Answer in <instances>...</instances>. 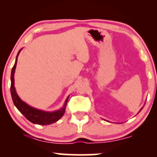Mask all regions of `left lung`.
<instances>
[{
	"mask_svg": "<svg viewBox=\"0 0 157 157\" xmlns=\"http://www.w3.org/2000/svg\"><path fill=\"white\" fill-rule=\"evenodd\" d=\"M142 109H141V110H142ZM141 110H140V111H141Z\"/></svg>",
	"mask_w": 157,
	"mask_h": 157,
	"instance_id": "left-lung-1",
	"label": "left lung"
}]
</instances>
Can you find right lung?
Wrapping results in <instances>:
<instances>
[{
    "label": "right lung",
    "instance_id": "right-lung-1",
    "mask_svg": "<svg viewBox=\"0 0 157 157\" xmlns=\"http://www.w3.org/2000/svg\"><path fill=\"white\" fill-rule=\"evenodd\" d=\"M17 53V57H16V60L15 65H14L13 68L12 69V72H11V95H12V101L14 102V105L16 106L19 111L21 112L23 116L26 117L29 121H30L34 124H37V125H50V124L54 123V122H57L63 116L65 111H66V107L67 105V102L68 100V96L66 98V101L62 109H60L58 111H52V112H48V111H44L42 110H39L35 108L32 107V106L29 105L26 102H24L18 97L17 92L15 91V80H14V75H15L16 66H17V57H18L20 52Z\"/></svg>",
    "mask_w": 157,
    "mask_h": 157
}]
</instances>
